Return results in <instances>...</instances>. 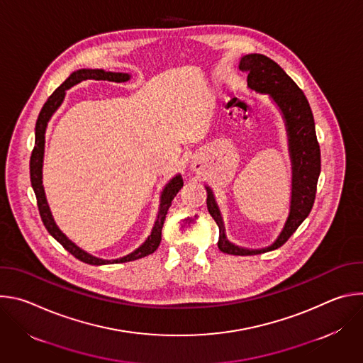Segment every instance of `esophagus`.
<instances>
[{
    "label": "esophagus",
    "instance_id": "1",
    "mask_svg": "<svg viewBox=\"0 0 363 363\" xmlns=\"http://www.w3.org/2000/svg\"><path fill=\"white\" fill-rule=\"evenodd\" d=\"M194 165H196V164H194Z\"/></svg>",
    "mask_w": 363,
    "mask_h": 363
}]
</instances>
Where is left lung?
<instances>
[{"mask_svg": "<svg viewBox=\"0 0 363 363\" xmlns=\"http://www.w3.org/2000/svg\"><path fill=\"white\" fill-rule=\"evenodd\" d=\"M240 69L248 73V89L267 94L280 111L286 126L291 162L289 217L276 241L264 248L240 247L227 238L223 216L214 192L208 185H205L208 213L220 228L218 248L231 255H252L281 247L312 211L316 196V185L320 175V147L316 138L313 113L304 93L276 62L267 56L252 53L241 57Z\"/></svg>", "mask_w": 363, "mask_h": 363, "instance_id": "left-lung-1", "label": "left lung"}]
</instances>
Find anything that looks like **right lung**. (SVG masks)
Segmentation results:
<instances>
[{
    "instance_id": "1",
    "label": "right lung",
    "mask_w": 363,
    "mask_h": 363,
    "mask_svg": "<svg viewBox=\"0 0 363 363\" xmlns=\"http://www.w3.org/2000/svg\"><path fill=\"white\" fill-rule=\"evenodd\" d=\"M87 79L125 83V82L130 80V74L129 73H119V72L118 73L116 72H106L103 69H79V70L73 72L63 82V84L59 86L53 91V94H51L47 99V101L44 103V106H43V109L38 115L37 123H35V143H34V149H33L31 158H30L31 186L34 189V194H35V198H37V205H38V211H40L43 224L45 225L47 231L50 233L51 237L56 238L70 254H73L76 258H79L80 262H83L86 264H91V266L133 262V260H138V258H142V257H146V255L152 254L155 250L160 247L164 221H165V217L168 214L171 202L184 185L182 177L179 174L175 175L172 179H169V182L164 186V189L161 192L158 216H157V220H155V224H153L152 231L147 235V238L136 250H133L132 252H129L123 257L115 258V260H103V258L94 257V255L89 254L87 251H84L83 248H80L77 244H74L56 224V221L53 218V214H51V211H50L47 198H45V192H44V186H43V162H44V145H45L47 125H48L51 116H53L55 112L62 106V103H63L65 96H66V90H69L70 87H73V86H76L80 82L87 80Z\"/></svg>"
}]
</instances>
